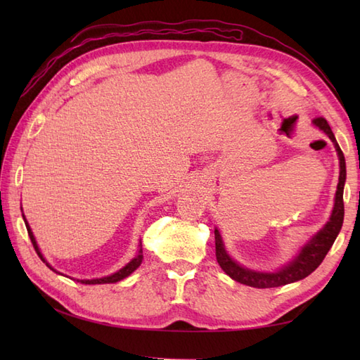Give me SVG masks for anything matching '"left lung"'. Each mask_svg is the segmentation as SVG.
I'll list each match as a JSON object with an SVG mask.
<instances>
[{
  "label": "left lung",
  "mask_w": 360,
  "mask_h": 360,
  "mask_svg": "<svg viewBox=\"0 0 360 360\" xmlns=\"http://www.w3.org/2000/svg\"><path fill=\"white\" fill-rule=\"evenodd\" d=\"M312 122H314V125L322 129V131L333 141L340 160L339 184H338V192H335V202H334L331 218L325 224L322 231H320L316 236H312V240H309L307 246H303L300 254H298L292 262L286 264L285 267H281L280 271L271 272V274L250 271V269H246V267L240 266L238 263H235L233 259L227 255L218 229H215L217 259L221 266V269H223L229 277L233 278L235 281L243 283V285H248L252 288L264 289V288H277V286L288 285V283L302 280L317 269L320 263L323 262V258L326 257L328 250L331 249L333 243L335 241V238H338L343 224V213H345V209H343V186H345V179H347L345 156H343V153L339 147L338 141H335L334 133L331 131V127L328 125L326 119L316 117Z\"/></svg>",
  "instance_id": "obj_1"
}]
</instances>
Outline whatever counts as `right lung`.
<instances>
[{"mask_svg": "<svg viewBox=\"0 0 360 360\" xmlns=\"http://www.w3.org/2000/svg\"><path fill=\"white\" fill-rule=\"evenodd\" d=\"M25 224H26V229H27L29 238H30V241H32V244H34V249H35V252L38 254V257L41 258V262H43V263H46V259L43 258L41 252L38 250V246H37V243H35V238H34L32 232H30V227H29V224H27L26 218H25ZM142 258H143V255H142V248H141V249H139V252H137V255L131 259V262H129L125 267H122V269H120V271H117L116 274L108 275V277H103V278H94V280H77V281L83 283V285H103V283H116V281H120V280H124L125 277H128L129 274L134 272V271L137 269V267L141 266V263H142ZM46 266H48L49 269H52V267H51L48 263H46ZM52 271H53V269H52Z\"/></svg>", "mask_w": 360, "mask_h": 360, "instance_id": "1", "label": "right lung"}]
</instances>
